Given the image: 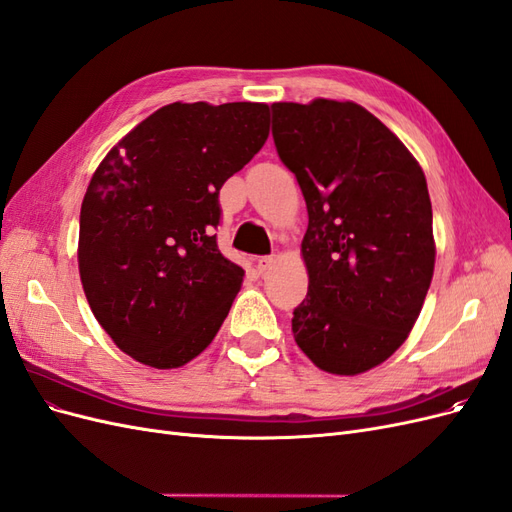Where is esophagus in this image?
Listing matches in <instances>:
<instances>
[{
    "label": "esophagus",
    "mask_w": 512,
    "mask_h": 512,
    "mask_svg": "<svg viewBox=\"0 0 512 512\" xmlns=\"http://www.w3.org/2000/svg\"><path fill=\"white\" fill-rule=\"evenodd\" d=\"M273 262H275L273 256H260V258H256V267L260 273H265L267 269H271Z\"/></svg>",
    "instance_id": "obj_1"
}]
</instances>
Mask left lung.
I'll return each instance as SVG.
<instances>
[{
    "label": "left lung",
    "mask_w": 512,
    "mask_h": 512,
    "mask_svg": "<svg viewBox=\"0 0 512 512\" xmlns=\"http://www.w3.org/2000/svg\"><path fill=\"white\" fill-rule=\"evenodd\" d=\"M273 141L309 224L307 297L294 342L316 367L356 376L384 363L421 314L436 265L423 168L356 102H275Z\"/></svg>",
    "instance_id": "1"
}]
</instances>
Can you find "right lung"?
Masks as SVG:
<instances>
[{
	"label": "right lung",
	"mask_w": 512,
	"mask_h": 512,
	"mask_svg": "<svg viewBox=\"0 0 512 512\" xmlns=\"http://www.w3.org/2000/svg\"><path fill=\"white\" fill-rule=\"evenodd\" d=\"M267 136V104L173 102L96 168L81 205V284L134 361L175 369L218 335L245 275L218 250V196Z\"/></svg>",
	"instance_id": "add662e5"
}]
</instances>
